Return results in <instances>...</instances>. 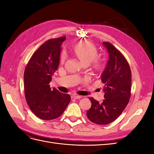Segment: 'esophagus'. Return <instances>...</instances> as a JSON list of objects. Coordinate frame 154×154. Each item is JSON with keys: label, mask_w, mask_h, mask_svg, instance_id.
<instances>
[{"label": "esophagus", "mask_w": 154, "mask_h": 154, "mask_svg": "<svg viewBox=\"0 0 154 154\" xmlns=\"http://www.w3.org/2000/svg\"><path fill=\"white\" fill-rule=\"evenodd\" d=\"M82 96H79V95H74V98L76 99V100L80 99V98H82Z\"/></svg>", "instance_id": "34e87169"}]
</instances>
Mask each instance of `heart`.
<instances>
[{
  "label": "heart",
  "mask_w": 154,
  "mask_h": 154,
  "mask_svg": "<svg viewBox=\"0 0 154 154\" xmlns=\"http://www.w3.org/2000/svg\"><path fill=\"white\" fill-rule=\"evenodd\" d=\"M72 53L82 65L88 66L91 62L92 67L96 70L101 69V63L96 58L97 57V49L96 46L89 41H82L74 46ZM65 56H61V61L63 62Z\"/></svg>",
  "instance_id": "1"
}]
</instances>
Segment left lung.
Returning <instances> with one entry per match:
<instances>
[{"label":"left lung","mask_w":154,"mask_h":154,"mask_svg":"<svg viewBox=\"0 0 154 154\" xmlns=\"http://www.w3.org/2000/svg\"><path fill=\"white\" fill-rule=\"evenodd\" d=\"M103 45L109 53V60L102 72L104 100L99 103L89 97L91 107L87 112L88 119L98 125H107L118 118L128 103L131 92V70L123 55L109 42Z\"/></svg>","instance_id":"left-lung-1"}]
</instances>
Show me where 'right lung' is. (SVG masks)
<instances>
[{"label":"right lung","instance_id":"obj_1","mask_svg":"<svg viewBox=\"0 0 154 154\" xmlns=\"http://www.w3.org/2000/svg\"><path fill=\"white\" fill-rule=\"evenodd\" d=\"M66 37L46 41L32 54L24 74L26 100L37 117L51 120L61 116L71 101V96L63 94L49 83L59 66L61 45Z\"/></svg>","mask_w":154,"mask_h":154}]
</instances>
